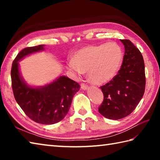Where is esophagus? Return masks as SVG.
<instances>
[{
	"instance_id": "obj_1",
	"label": "esophagus",
	"mask_w": 160,
	"mask_h": 160,
	"mask_svg": "<svg viewBox=\"0 0 160 160\" xmlns=\"http://www.w3.org/2000/svg\"><path fill=\"white\" fill-rule=\"evenodd\" d=\"M81 89L83 90H87L89 89V86L87 85L85 83H82L81 84Z\"/></svg>"
}]
</instances>
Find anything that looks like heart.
<instances>
[{
	"label": "heart",
	"instance_id": "b5f03b06",
	"mask_svg": "<svg viewBox=\"0 0 160 160\" xmlns=\"http://www.w3.org/2000/svg\"><path fill=\"white\" fill-rule=\"evenodd\" d=\"M123 60L122 48L116 43L89 45L75 51L66 67L75 76L88 71L89 79L102 85L116 77Z\"/></svg>",
	"mask_w": 160,
	"mask_h": 160
}]
</instances>
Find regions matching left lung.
Listing matches in <instances>:
<instances>
[{"label":"left lung","instance_id":"1","mask_svg":"<svg viewBox=\"0 0 160 160\" xmlns=\"http://www.w3.org/2000/svg\"><path fill=\"white\" fill-rule=\"evenodd\" d=\"M125 47L122 65L112 80L102 86L104 100L99 112L113 120L123 118L133 112L145 89V63L138 48L128 39H121Z\"/></svg>","mask_w":160,"mask_h":160}]
</instances>
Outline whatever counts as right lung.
<instances>
[{"label":"right lung","instance_id":"add662e5","mask_svg":"<svg viewBox=\"0 0 160 160\" xmlns=\"http://www.w3.org/2000/svg\"><path fill=\"white\" fill-rule=\"evenodd\" d=\"M44 44L27 47L18 54L12 65L11 80L15 99L25 114L35 122L50 125L64 118L72 97L80 86L64 75L48 85L37 88L25 82L20 75L18 61L29 54L44 51Z\"/></svg>","mask_w":160,"mask_h":160}]
</instances>
